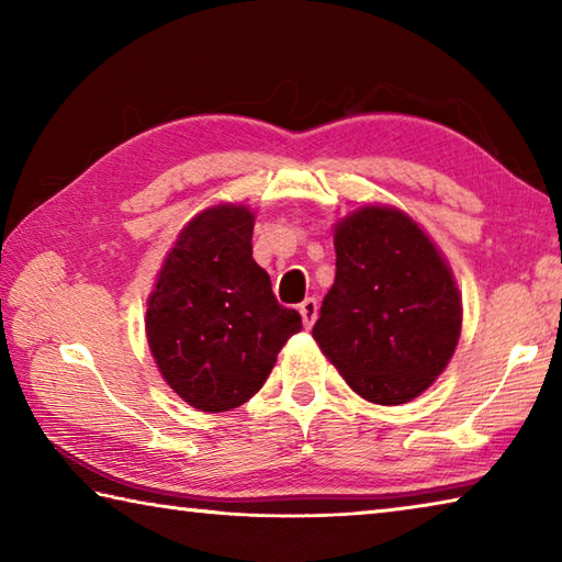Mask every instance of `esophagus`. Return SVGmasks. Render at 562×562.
I'll list each match as a JSON object with an SVG mask.
<instances>
[{
	"label": "esophagus",
	"mask_w": 562,
	"mask_h": 562,
	"mask_svg": "<svg viewBox=\"0 0 562 562\" xmlns=\"http://www.w3.org/2000/svg\"><path fill=\"white\" fill-rule=\"evenodd\" d=\"M300 315H302V325L304 327H312V325H315V319H317V310H319V304H317V300L315 297H307V300H304L302 304H300Z\"/></svg>",
	"instance_id": "obj_1"
}]
</instances>
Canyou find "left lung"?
I'll use <instances>...</instances> for the list:
<instances>
[{
	"label": "left lung",
	"instance_id": "left-lung-1",
	"mask_svg": "<svg viewBox=\"0 0 562 562\" xmlns=\"http://www.w3.org/2000/svg\"><path fill=\"white\" fill-rule=\"evenodd\" d=\"M337 274L312 337L367 402L396 406L434 384L461 335V294L422 227L364 205L335 227Z\"/></svg>",
	"mask_w": 562,
	"mask_h": 562
}]
</instances>
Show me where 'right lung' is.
<instances>
[{
	"label": "right lung",
	"mask_w": 562,
	"mask_h": 562,
	"mask_svg": "<svg viewBox=\"0 0 562 562\" xmlns=\"http://www.w3.org/2000/svg\"><path fill=\"white\" fill-rule=\"evenodd\" d=\"M252 225L245 205L195 215L148 300L146 335L160 374L201 412H231L258 394L284 341L302 329L252 260Z\"/></svg>",
	"instance_id": "add662e5"
}]
</instances>
